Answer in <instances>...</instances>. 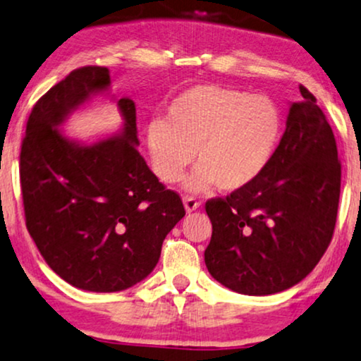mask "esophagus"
<instances>
[{"mask_svg":"<svg viewBox=\"0 0 361 361\" xmlns=\"http://www.w3.org/2000/svg\"><path fill=\"white\" fill-rule=\"evenodd\" d=\"M183 204H185V209L188 213L195 212V209L200 208V202L196 198H193V196H185L183 198Z\"/></svg>","mask_w":361,"mask_h":361,"instance_id":"34e87169","label":"esophagus"}]
</instances>
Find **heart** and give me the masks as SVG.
Segmentation results:
<instances>
[{
	"mask_svg": "<svg viewBox=\"0 0 361 361\" xmlns=\"http://www.w3.org/2000/svg\"><path fill=\"white\" fill-rule=\"evenodd\" d=\"M283 116L276 103L262 94L220 85L181 91L153 118L145 141L149 163L163 183H176L195 159L186 190L218 185L238 191L253 185L270 166L280 143Z\"/></svg>",
	"mask_w": 361,
	"mask_h": 361,
	"instance_id": "heart-1",
	"label": "heart"
}]
</instances>
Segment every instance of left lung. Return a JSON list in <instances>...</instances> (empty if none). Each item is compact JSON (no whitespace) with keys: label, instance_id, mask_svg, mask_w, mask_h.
<instances>
[{"label":"left lung","instance_id":"8db88e82","mask_svg":"<svg viewBox=\"0 0 361 361\" xmlns=\"http://www.w3.org/2000/svg\"><path fill=\"white\" fill-rule=\"evenodd\" d=\"M267 171L243 190L207 202L213 233L204 263L236 293L288 290L317 267L338 212L341 165L330 123L305 86Z\"/></svg>","mask_w":361,"mask_h":361}]
</instances>
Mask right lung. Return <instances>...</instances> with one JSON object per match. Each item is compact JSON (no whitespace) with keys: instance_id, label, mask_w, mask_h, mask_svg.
<instances>
[{"instance_id":"add662e5","label":"right lung","mask_w":361,"mask_h":361,"mask_svg":"<svg viewBox=\"0 0 361 361\" xmlns=\"http://www.w3.org/2000/svg\"><path fill=\"white\" fill-rule=\"evenodd\" d=\"M109 71L83 66L43 94L31 109L20 154L26 228L41 257L80 290L111 293L145 280L166 235L185 216L136 147L133 99H115L123 130L80 143L59 126L109 90Z\"/></svg>"}]
</instances>
